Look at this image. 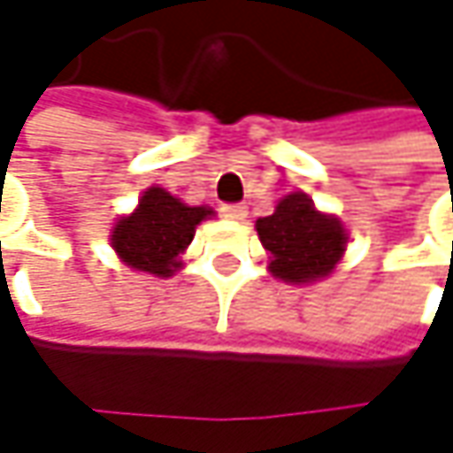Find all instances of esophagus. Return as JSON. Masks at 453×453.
Instances as JSON below:
<instances>
[{
  "mask_svg": "<svg viewBox=\"0 0 453 453\" xmlns=\"http://www.w3.org/2000/svg\"><path fill=\"white\" fill-rule=\"evenodd\" d=\"M220 212H223V218H227V220H243L246 218V207L243 204H223L220 207Z\"/></svg>",
  "mask_w": 453,
  "mask_h": 453,
  "instance_id": "esophagus-1",
  "label": "esophagus"
}]
</instances>
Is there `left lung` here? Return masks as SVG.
<instances>
[{
    "mask_svg": "<svg viewBox=\"0 0 453 453\" xmlns=\"http://www.w3.org/2000/svg\"><path fill=\"white\" fill-rule=\"evenodd\" d=\"M257 235L270 251V273L286 283L327 278L346 251L349 233L335 215L296 191L278 202L275 212L257 220Z\"/></svg>",
    "mask_w": 453,
    "mask_h": 453,
    "instance_id": "left-lung-1",
    "label": "left lung"
}]
</instances>
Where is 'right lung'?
<instances>
[{
	"label": "right lung",
	"mask_w": 453,
	"mask_h": 453,
	"mask_svg": "<svg viewBox=\"0 0 453 453\" xmlns=\"http://www.w3.org/2000/svg\"><path fill=\"white\" fill-rule=\"evenodd\" d=\"M212 215L210 207H188L170 191L151 186L138 199L136 212L118 220L110 241L128 267L170 278L180 270V254L194 241L196 226Z\"/></svg>",
	"instance_id": "right-lung-1"
}]
</instances>
